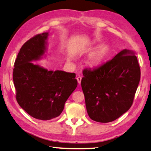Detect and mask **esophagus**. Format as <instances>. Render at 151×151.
<instances>
[{
	"label": "esophagus",
	"mask_w": 151,
	"mask_h": 151,
	"mask_svg": "<svg viewBox=\"0 0 151 151\" xmlns=\"http://www.w3.org/2000/svg\"><path fill=\"white\" fill-rule=\"evenodd\" d=\"M76 79H77V81H78V84H81V80H82V77H81V76H78L77 78H76Z\"/></svg>",
	"instance_id": "1"
}]
</instances>
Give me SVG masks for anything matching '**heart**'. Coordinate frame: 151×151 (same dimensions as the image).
Segmentation results:
<instances>
[{"label":"heart","mask_w":151,"mask_h":151,"mask_svg":"<svg viewBox=\"0 0 151 151\" xmlns=\"http://www.w3.org/2000/svg\"><path fill=\"white\" fill-rule=\"evenodd\" d=\"M105 51L103 48H99L91 52L89 55L90 63L92 65L98 64L105 55Z\"/></svg>","instance_id":"1"}]
</instances>
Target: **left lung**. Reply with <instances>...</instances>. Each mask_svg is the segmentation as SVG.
Listing matches in <instances>:
<instances>
[{
	"instance_id": "obj_1",
	"label": "left lung",
	"mask_w": 151,
	"mask_h": 151,
	"mask_svg": "<svg viewBox=\"0 0 151 151\" xmlns=\"http://www.w3.org/2000/svg\"><path fill=\"white\" fill-rule=\"evenodd\" d=\"M81 86L88 116L98 122L114 121L131 107L140 81L135 52L124 49L93 69H84Z\"/></svg>"
}]
</instances>
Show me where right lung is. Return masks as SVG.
Here are the masks:
<instances>
[{"mask_svg":"<svg viewBox=\"0 0 151 151\" xmlns=\"http://www.w3.org/2000/svg\"><path fill=\"white\" fill-rule=\"evenodd\" d=\"M48 35L38 34L23 44L13 72L17 103L30 116L41 120L60 116L78 84L75 73L48 70L32 63L46 56Z\"/></svg>","mask_w":151,"mask_h":151,"instance_id":"right-lung-1","label":"right lung"}]
</instances>
